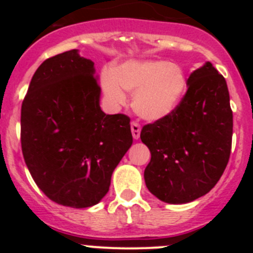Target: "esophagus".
Returning <instances> with one entry per match:
<instances>
[{
	"instance_id": "esophagus-1",
	"label": "esophagus",
	"mask_w": 253,
	"mask_h": 253,
	"mask_svg": "<svg viewBox=\"0 0 253 253\" xmlns=\"http://www.w3.org/2000/svg\"><path fill=\"white\" fill-rule=\"evenodd\" d=\"M131 131H132V137H133L134 139H138L139 136H141V126H139L137 122H132Z\"/></svg>"
}]
</instances>
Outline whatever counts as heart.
Masks as SVG:
<instances>
[{
    "instance_id": "1",
    "label": "heart",
    "mask_w": 253,
    "mask_h": 253,
    "mask_svg": "<svg viewBox=\"0 0 253 253\" xmlns=\"http://www.w3.org/2000/svg\"><path fill=\"white\" fill-rule=\"evenodd\" d=\"M187 76L178 65L165 60L127 61L103 77V90L114 105H124L134 93L133 109L147 121L171 115L187 90Z\"/></svg>"
}]
</instances>
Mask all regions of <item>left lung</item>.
I'll use <instances>...</instances> for the list:
<instances>
[{"label": "left lung", "instance_id": "8db88e82", "mask_svg": "<svg viewBox=\"0 0 253 253\" xmlns=\"http://www.w3.org/2000/svg\"><path fill=\"white\" fill-rule=\"evenodd\" d=\"M171 115L145 125L148 190L163 202L182 205L208 193L223 175L231 150L233 111L226 81L211 62L193 71Z\"/></svg>", "mask_w": 253, "mask_h": 253}]
</instances>
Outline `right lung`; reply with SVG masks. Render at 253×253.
I'll list each match as a JSON object with an SVG mask.
<instances>
[{"label":"right lung","instance_id":"add662e5","mask_svg":"<svg viewBox=\"0 0 253 253\" xmlns=\"http://www.w3.org/2000/svg\"><path fill=\"white\" fill-rule=\"evenodd\" d=\"M93 61L70 50L33 76L20 114L25 164L53 202L88 208L108 193L111 175L133 138L129 117L100 109Z\"/></svg>","mask_w":253,"mask_h":253}]
</instances>
